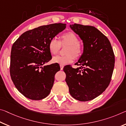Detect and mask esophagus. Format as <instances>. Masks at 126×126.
Masks as SVG:
<instances>
[{
	"mask_svg": "<svg viewBox=\"0 0 126 126\" xmlns=\"http://www.w3.org/2000/svg\"><path fill=\"white\" fill-rule=\"evenodd\" d=\"M60 67H61V70H62L63 69V67H64V65L62 64H60Z\"/></svg>",
	"mask_w": 126,
	"mask_h": 126,
	"instance_id": "obj_1",
	"label": "esophagus"
}]
</instances>
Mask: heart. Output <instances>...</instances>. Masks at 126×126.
Listing matches in <instances>:
<instances>
[{
    "label": "heart",
    "mask_w": 126,
    "mask_h": 126,
    "mask_svg": "<svg viewBox=\"0 0 126 126\" xmlns=\"http://www.w3.org/2000/svg\"><path fill=\"white\" fill-rule=\"evenodd\" d=\"M64 45H68L65 49L67 54L54 57L53 61L54 63L64 65L72 62L75 58L78 59L82 55L83 46L79 43V38L72 32H67L62 34L59 40L56 37L51 39L49 42V50L51 54L54 55L59 52L61 46Z\"/></svg>",
    "instance_id": "obj_1"
}]
</instances>
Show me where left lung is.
<instances>
[{
	"instance_id": "obj_1",
	"label": "left lung",
	"mask_w": 126,
	"mask_h": 126,
	"mask_svg": "<svg viewBox=\"0 0 126 126\" xmlns=\"http://www.w3.org/2000/svg\"><path fill=\"white\" fill-rule=\"evenodd\" d=\"M70 27L82 40L83 52L75 64L79 68L64 67L65 82L73 98L89 101L109 86L114 67V54L108 39L96 28L76 23Z\"/></svg>"
}]
</instances>
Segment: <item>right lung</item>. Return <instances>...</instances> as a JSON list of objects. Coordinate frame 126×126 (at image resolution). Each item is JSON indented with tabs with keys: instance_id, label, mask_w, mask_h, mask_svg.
Wrapping results in <instances>:
<instances>
[{
	"instance_id": "right-lung-1",
	"label": "right lung",
	"mask_w": 126,
	"mask_h": 126,
	"mask_svg": "<svg viewBox=\"0 0 126 126\" xmlns=\"http://www.w3.org/2000/svg\"><path fill=\"white\" fill-rule=\"evenodd\" d=\"M65 27V24L61 23L41 26L26 31L13 43L10 75L16 87L25 97L39 100L50 93L60 67L55 63L43 65L52 58L49 41Z\"/></svg>"
}]
</instances>
